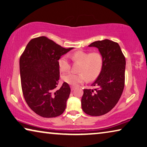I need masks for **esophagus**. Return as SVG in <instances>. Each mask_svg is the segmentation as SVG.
I'll return each instance as SVG.
<instances>
[{
    "instance_id": "34e87169",
    "label": "esophagus",
    "mask_w": 147,
    "mask_h": 147,
    "mask_svg": "<svg viewBox=\"0 0 147 147\" xmlns=\"http://www.w3.org/2000/svg\"><path fill=\"white\" fill-rule=\"evenodd\" d=\"M74 88H74V86H71V90H74Z\"/></svg>"
}]
</instances>
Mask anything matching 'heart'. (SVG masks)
<instances>
[{
    "label": "heart",
    "instance_id": "b5f03b06",
    "mask_svg": "<svg viewBox=\"0 0 147 147\" xmlns=\"http://www.w3.org/2000/svg\"><path fill=\"white\" fill-rule=\"evenodd\" d=\"M74 61L81 63L78 70L79 74L69 73L64 74L62 79L65 82L73 86H76L83 83L88 78L94 80L99 75L103 65V59L101 54L98 52L90 53L84 51H77L70 55ZM59 69L62 72H67L70 69V62L67 56H63L58 61Z\"/></svg>",
    "mask_w": 147,
    "mask_h": 147
}]
</instances>
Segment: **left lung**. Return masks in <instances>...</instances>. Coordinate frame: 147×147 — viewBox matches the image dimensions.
I'll list each match as a JSON object with an SVG mask.
<instances>
[{
	"label": "left lung",
	"mask_w": 147,
	"mask_h": 147,
	"mask_svg": "<svg viewBox=\"0 0 147 147\" xmlns=\"http://www.w3.org/2000/svg\"><path fill=\"white\" fill-rule=\"evenodd\" d=\"M88 46L98 48L103 65L92 84L96 88L84 89L81 106L86 114L99 116L111 110L121 97L125 85V58L119 44L109 39L94 41Z\"/></svg>",
	"instance_id": "1"
}]
</instances>
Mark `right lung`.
<instances>
[{"label": "right lung", "instance_id": "obj_1", "mask_svg": "<svg viewBox=\"0 0 147 147\" xmlns=\"http://www.w3.org/2000/svg\"><path fill=\"white\" fill-rule=\"evenodd\" d=\"M71 49L41 36L29 41L20 59L24 97L28 106L41 117H57L66 108L71 88L66 82L57 88L60 74L58 61Z\"/></svg>", "mask_w": 147, "mask_h": 147}]
</instances>
